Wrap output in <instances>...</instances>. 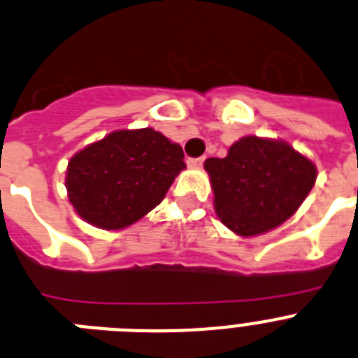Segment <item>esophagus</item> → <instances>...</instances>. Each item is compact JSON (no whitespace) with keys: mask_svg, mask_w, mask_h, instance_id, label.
I'll use <instances>...</instances> for the list:
<instances>
[{"mask_svg":"<svg viewBox=\"0 0 358 358\" xmlns=\"http://www.w3.org/2000/svg\"><path fill=\"white\" fill-rule=\"evenodd\" d=\"M203 163H204V157L188 159V161H186V164H188V166H190V168H199Z\"/></svg>","mask_w":358,"mask_h":358,"instance_id":"1","label":"esophagus"}]
</instances>
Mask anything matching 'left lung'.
<instances>
[{
	"instance_id": "obj_1",
	"label": "left lung",
	"mask_w": 358,
	"mask_h": 358,
	"mask_svg": "<svg viewBox=\"0 0 358 358\" xmlns=\"http://www.w3.org/2000/svg\"><path fill=\"white\" fill-rule=\"evenodd\" d=\"M219 221L241 237L266 234L288 221L317 181V166L289 143L244 136L226 157L204 161Z\"/></svg>"
}]
</instances>
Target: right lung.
Masks as SVG:
<instances>
[{
    "mask_svg": "<svg viewBox=\"0 0 358 358\" xmlns=\"http://www.w3.org/2000/svg\"><path fill=\"white\" fill-rule=\"evenodd\" d=\"M185 154L154 128L115 130L76 152L66 166L70 204L101 230H123L164 199Z\"/></svg>",
    "mask_w": 358,
    "mask_h": 358,
    "instance_id": "add662e5",
    "label": "right lung"
}]
</instances>
